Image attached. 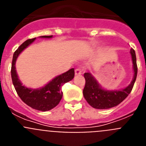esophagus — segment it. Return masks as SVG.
I'll list each match as a JSON object with an SVG mask.
<instances>
[{
	"instance_id": "34e87169",
	"label": "esophagus",
	"mask_w": 146,
	"mask_h": 146,
	"mask_svg": "<svg viewBox=\"0 0 146 146\" xmlns=\"http://www.w3.org/2000/svg\"><path fill=\"white\" fill-rule=\"evenodd\" d=\"M74 72H75V75H80V74H82V71L80 69H76Z\"/></svg>"
}]
</instances>
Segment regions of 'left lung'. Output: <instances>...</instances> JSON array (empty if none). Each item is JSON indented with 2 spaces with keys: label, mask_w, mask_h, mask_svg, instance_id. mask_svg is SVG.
Returning a JSON list of instances; mask_svg holds the SVG:
<instances>
[{
  "label": "left lung",
  "mask_w": 146,
  "mask_h": 146,
  "mask_svg": "<svg viewBox=\"0 0 146 146\" xmlns=\"http://www.w3.org/2000/svg\"><path fill=\"white\" fill-rule=\"evenodd\" d=\"M133 63L134 77L131 83L125 88L118 91H108L102 88L94 76L88 72L84 74L86 85L83 89V96L87 102L96 109H109L117 106L126 99L131 93L137 74L136 55L133 49L130 50Z\"/></svg>",
  "instance_id": "obj_1"
}]
</instances>
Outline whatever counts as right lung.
I'll list each match as a JSON object with an SVG mask.
<instances>
[{
	"label": "right lung",
	"instance_id": "1",
	"mask_svg": "<svg viewBox=\"0 0 146 146\" xmlns=\"http://www.w3.org/2000/svg\"><path fill=\"white\" fill-rule=\"evenodd\" d=\"M40 37L50 38H52V36H42ZM35 39L36 38L26 40L18 47L14 53L11 69V80L18 96H20L23 102H25L27 105L33 109L45 112L52 110L59 104L63 96L62 86L74 78V69L72 68L65 73L55 77L41 88H28L23 86L20 79L18 78L15 64L19 55L32 42H34Z\"/></svg>",
	"mask_w": 146,
	"mask_h": 146
}]
</instances>
